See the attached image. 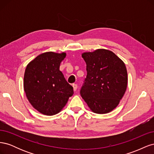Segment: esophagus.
Returning a JSON list of instances; mask_svg holds the SVG:
<instances>
[{
    "mask_svg": "<svg viewBox=\"0 0 154 154\" xmlns=\"http://www.w3.org/2000/svg\"><path fill=\"white\" fill-rule=\"evenodd\" d=\"M72 87H73V89H74V91H76V89H77V88H78V85H77V84H75V83H73V84H72Z\"/></svg>",
    "mask_w": 154,
    "mask_h": 154,
    "instance_id": "1",
    "label": "esophagus"
}]
</instances>
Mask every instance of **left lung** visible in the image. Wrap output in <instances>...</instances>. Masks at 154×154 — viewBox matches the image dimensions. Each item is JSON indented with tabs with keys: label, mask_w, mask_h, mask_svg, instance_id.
Here are the masks:
<instances>
[{
	"label": "left lung",
	"mask_w": 154,
	"mask_h": 154,
	"mask_svg": "<svg viewBox=\"0 0 154 154\" xmlns=\"http://www.w3.org/2000/svg\"><path fill=\"white\" fill-rule=\"evenodd\" d=\"M82 56L87 65V76L80 94L94 112L108 113L118 105L127 89L125 65L113 52L104 49Z\"/></svg>",
	"instance_id": "obj_1"
}]
</instances>
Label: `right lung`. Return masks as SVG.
Here are the masks:
<instances>
[{
  "label": "right lung",
  "instance_id": "right-lung-1",
  "mask_svg": "<svg viewBox=\"0 0 154 154\" xmlns=\"http://www.w3.org/2000/svg\"><path fill=\"white\" fill-rule=\"evenodd\" d=\"M66 54L47 52L38 55L27 65L24 88L30 103L40 113L58 114L74 94L73 87L60 71Z\"/></svg>",
  "mask_w": 154,
  "mask_h": 154
}]
</instances>
